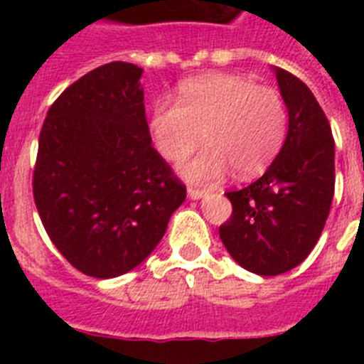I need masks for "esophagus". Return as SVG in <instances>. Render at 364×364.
<instances>
[{
	"label": "esophagus",
	"mask_w": 364,
	"mask_h": 364,
	"mask_svg": "<svg viewBox=\"0 0 364 364\" xmlns=\"http://www.w3.org/2000/svg\"><path fill=\"white\" fill-rule=\"evenodd\" d=\"M205 189H197V188H189L188 189V197L191 198V200H198V198H202L205 195Z\"/></svg>",
	"instance_id": "obj_1"
}]
</instances>
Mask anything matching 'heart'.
Returning a JSON list of instances; mask_svg holds the SVG:
<instances>
[{
	"label": "heart",
	"mask_w": 364,
	"mask_h": 364,
	"mask_svg": "<svg viewBox=\"0 0 364 364\" xmlns=\"http://www.w3.org/2000/svg\"><path fill=\"white\" fill-rule=\"evenodd\" d=\"M153 142L167 162L186 160L189 182L210 184L231 167L242 178L257 176L275 160L288 134L284 100L269 87L231 73L195 76L178 85V102L156 100L151 109Z\"/></svg>",
	"instance_id": "obj_1"
}]
</instances>
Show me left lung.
<instances>
[{"mask_svg":"<svg viewBox=\"0 0 364 364\" xmlns=\"http://www.w3.org/2000/svg\"><path fill=\"white\" fill-rule=\"evenodd\" d=\"M273 70L288 109L284 146L259 180L226 193L233 213L218 230L235 262L264 277L290 272L310 255L336 188V144L326 114L306 83Z\"/></svg>","mask_w":364,"mask_h":364,"instance_id":"1","label":"left lung"}]
</instances>
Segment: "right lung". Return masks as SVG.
Returning a JSON list of instances; mask_svg holds the SVG:
<instances>
[{"instance_id":"1","label":"right lung","mask_w":364,"mask_h":364,"mask_svg":"<svg viewBox=\"0 0 364 364\" xmlns=\"http://www.w3.org/2000/svg\"><path fill=\"white\" fill-rule=\"evenodd\" d=\"M111 62L50 105L32 191L58 252L89 277L131 272L162 240L186 186L151 146L140 78Z\"/></svg>"}]
</instances>
